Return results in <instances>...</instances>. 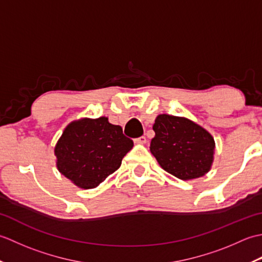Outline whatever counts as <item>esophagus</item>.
<instances>
[{
	"mask_svg": "<svg viewBox=\"0 0 262 262\" xmlns=\"http://www.w3.org/2000/svg\"><path fill=\"white\" fill-rule=\"evenodd\" d=\"M134 142L136 144H145L146 143V137L145 136H141V137H138V138H135Z\"/></svg>",
	"mask_w": 262,
	"mask_h": 262,
	"instance_id": "obj_1",
	"label": "esophagus"
}]
</instances>
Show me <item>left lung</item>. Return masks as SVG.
Returning a JSON list of instances; mask_svg holds the SVG:
<instances>
[{
	"mask_svg": "<svg viewBox=\"0 0 262 262\" xmlns=\"http://www.w3.org/2000/svg\"><path fill=\"white\" fill-rule=\"evenodd\" d=\"M153 130L149 149L166 172L191 180L210 170L215 141L205 128L185 117L163 114L157 117Z\"/></svg>",
	"mask_w": 262,
	"mask_h": 262,
	"instance_id": "obj_1",
	"label": "left lung"
}]
</instances>
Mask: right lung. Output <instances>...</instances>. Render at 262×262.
I'll list each match as a JSON object with an SVG mask.
<instances>
[{"label":"right lung","instance_id":"obj_1","mask_svg":"<svg viewBox=\"0 0 262 262\" xmlns=\"http://www.w3.org/2000/svg\"><path fill=\"white\" fill-rule=\"evenodd\" d=\"M134 146L107 117L82 118L66 126L55 146L58 171L82 189L98 187Z\"/></svg>","mask_w":262,"mask_h":262}]
</instances>
